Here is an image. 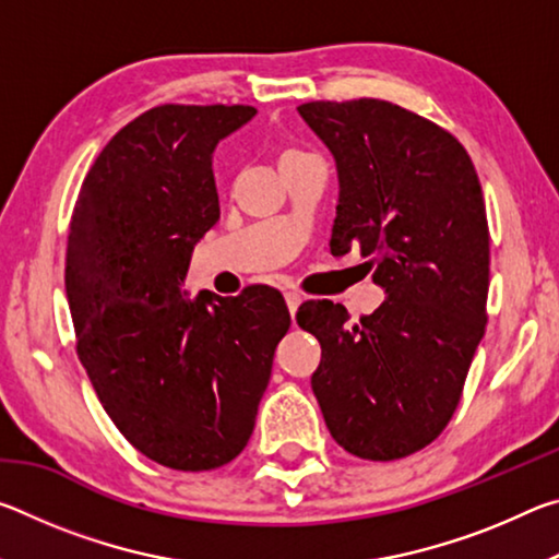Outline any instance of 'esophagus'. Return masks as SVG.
<instances>
[{"label": "esophagus", "instance_id": "34e87169", "mask_svg": "<svg viewBox=\"0 0 559 559\" xmlns=\"http://www.w3.org/2000/svg\"><path fill=\"white\" fill-rule=\"evenodd\" d=\"M302 302V296L300 293H296V290H288L286 293V306H288V310H290V316L296 318V310H298V306Z\"/></svg>", "mask_w": 559, "mask_h": 559}]
</instances>
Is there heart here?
I'll return each mask as SVG.
<instances>
[{"label":"heart","mask_w":559,"mask_h":559,"mask_svg":"<svg viewBox=\"0 0 559 559\" xmlns=\"http://www.w3.org/2000/svg\"><path fill=\"white\" fill-rule=\"evenodd\" d=\"M302 153H298V150H286V153H283L281 155V163H283V159H293V157H300Z\"/></svg>","instance_id":"b5f03b06"}]
</instances>
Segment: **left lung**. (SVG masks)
Listing matches in <instances>:
<instances>
[{
  "label": "left lung",
  "instance_id": "left-lung-1",
  "mask_svg": "<svg viewBox=\"0 0 559 559\" xmlns=\"http://www.w3.org/2000/svg\"><path fill=\"white\" fill-rule=\"evenodd\" d=\"M337 167L330 251L359 249L384 302L349 323L333 300H308L298 325L320 343L310 386L333 439L370 461L419 451L456 412L486 333L488 222L456 138L394 103L298 106Z\"/></svg>",
  "mask_w": 559,
  "mask_h": 559
}]
</instances>
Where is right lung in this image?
I'll list each match as a JSON object with an SVG mask.
<instances>
[{"label": "right lung", "instance_id": "add662e5", "mask_svg": "<svg viewBox=\"0 0 559 559\" xmlns=\"http://www.w3.org/2000/svg\"><path fill=\"white\" fill-rule=\"evenodd\" d=\"M251 106H159L112 135L73 206L66 296L75 349L132 447L175 471H212L251 439L290 313L278 290L182 288L219 222L216 145Z\"/></svg>", "mask_w": 559, "mask_h": 559}]
</instances>
